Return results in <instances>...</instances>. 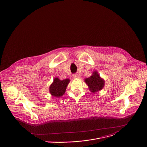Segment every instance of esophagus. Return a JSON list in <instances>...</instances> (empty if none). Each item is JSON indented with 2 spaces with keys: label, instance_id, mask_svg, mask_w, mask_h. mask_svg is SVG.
<instances>
[{
  "label": "esophagus",
  "instance_id": "obj_1",
  "mask_svg": "<svg viewBox=\"0 0 147 147\" xmlns=\"http://www.w3.org/2000/svg\"><path fill=\"white\" fill-rule=\"evenodd\" d=\"M73 79H77L79 78V75L78 74H74L73 75Z\"/></svg>",
  "mask_w": 147,
  "mask_h": 147
}]
</instances>
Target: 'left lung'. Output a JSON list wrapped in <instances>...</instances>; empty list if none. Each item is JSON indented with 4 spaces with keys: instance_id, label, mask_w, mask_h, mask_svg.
I'll return each mask as SVG.
<instances>
[{
    "instance_id": "left-lung-1",
    "label": "left lung",
    "mask_w": 147,
    "mask_h": 147,
    "mask_svg": "<svg viewBox=\"0 0 147 147\" xmlns=\"http://www.w3.org/2000/svg\"><path fill=\"white\" fill-rule=\"evenodd\" d=\"M84 82L88 84L89 90L92 93H95L102 90L105 84V81L101 78L96 71L89 78L84 79Z\"/></svg>"
}]
</instances>
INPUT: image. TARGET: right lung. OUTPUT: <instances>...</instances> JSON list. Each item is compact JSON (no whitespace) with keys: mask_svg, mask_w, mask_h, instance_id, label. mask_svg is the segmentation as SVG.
<instances>
[{"mask_svg":"<svg viewBox=\"0 0 147 147\" xmlns=\"http://www.w3.org/2000/svg\"><path fill=\"white\" fill-rule=\"evenodd\" d=\"M69 81L70 80L68 79L61 80L58 78H55L49 87L50 94L55 97H60L63 96L65 92L67 86Z\"/></svg>","mask_w":147,"mask_h":147,"instance_id":"1","label":"right lung"}]
</instances>
